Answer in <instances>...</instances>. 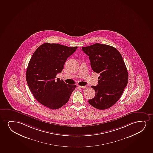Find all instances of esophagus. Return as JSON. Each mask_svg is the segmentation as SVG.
Wrapping results in <instances>:
<instances>
[{
    "mask_svg": "<svg viewBox=\"0 0 153 153\" xmlns=\"http://www.w3.org/2000/svg\"><path fill=\"white\" fill-rule=\"evenodd\" d=\"M78 87H79L80 88H82V89H85V88H87V86H81V85H78Z\"/></svg>",
    "mask_w": 153,
    "mask_h": 153,
    "instance_id": "obj_1",
    "label": "esophagus"
}]
</instances>
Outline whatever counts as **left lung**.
Masks as SVG:
<instances>
[{
  "mask_svg": "<svg viewBox=\"0 0 153 153\" xmlns=\"http://www.w3.org/2000/svg\"><path fill=\"white\" fill-rule=\"evenodd\" d=\"M82 48L89 56L93 71L100 74L98 85L91 86L95 96L88 102L97 109H107L119 100L128 82L123 58L116 48L106 45L97 43Z\"/></svg>",
  "mask_w": 153,
  "mask_h": 153,
  "instance_id": "obj_1",
  "label": "left lung"
}]
</instances>
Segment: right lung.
Instances as JSON below:
<instances>
[{
    "label": "right lung",
    "instance_id": "right-lung-1",
    "mask_svg": "<svg viewBox=\"0 0 153 153\" xmlns=\"http://www.w3.org/2000/svg\"><path fill=\"white\" fill-rule=\"evenodd\" d=\"M77 48L45 43L34 52L29 62L26 78L30 91L40 103L50 109H58L67 103L76 88L56 78Z\"/></svg>",
    "mask_w": 153,
    "mask_h": 153
}]
</instances>
